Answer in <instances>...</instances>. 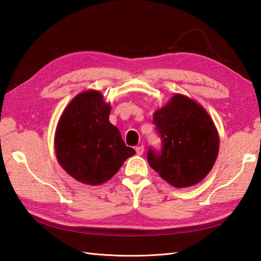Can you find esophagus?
Instances as JSON below:
<instances>
[{
	"label": "esophagus",
	"instance_id": "1",
	"mask_svg": "<svg viewBox=\"0 0 261 261\" xmlns=\"http://www.w3.org/2000/svg\"><path fill=\"white\" fill-rule=\"evenodd\" d=\"M135 150H136V153L140 155V154H143V153H144V150H145V148H144V146H143V145H140V146L136 147V148H135Z\"/></svg>",
	"mask_w": 261,
	"mask_h": 261
}]
</instances>
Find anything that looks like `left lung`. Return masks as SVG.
Wrapping results in <instances>:
<instances>
[{
	"instance_id": "8db88e82",
	"label": "left lung",
	"mask_w": 261,
	"mask_h": 261,
	"mask_svg": "<svg viewBox=\"0 0 261 261\" xmlns=\"http://www.w3.org/2000/svg\"><path fill=\"white\" fill-rule=\"evenodd\" d=\"M153 123L160 134L161 152L148 151V163L170 185L186 188L200 183L219 153V133L198 102L175 93L156 109Z\"/></svg>"
}]
</instances>
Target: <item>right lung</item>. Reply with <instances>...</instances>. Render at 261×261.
Wrapping results in <instances>:
<instances>
[{
    "label": "right lung",
    "instance_id": "right-lung-1",
    "mask_svg": "<svg viewBox=\"0 0 261 261\" xmlns=\"http://www.w3.org/2000/svg\"><path fill=\"white\" fill-rule=\"evenodd\" d=\"M110 112L103 94L89 89L72 99L58 122L55 155L67 174L85 185L106 183L135 154L110 123Z\"/></svg>",
    "mask_w": 261,
    "mask_h": 261
}]
</instances>
